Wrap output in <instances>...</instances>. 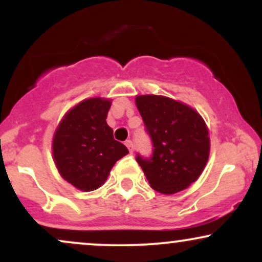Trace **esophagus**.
Instances as JSON below:
<instances>
[{
    "label": "esophagus",
    "instance_id": "34e87169",
    "mask_svg": "<svg viewBox=\"0 0 262 262\" xmlns=\"http://www.w3.org/2000/svg\"><path fill=\"white\" fill-rule=\"evenodd\" d=\"M125 146H127V148H128V150H129V151H130V152H133V150H134V146H133V141H132V140H125Z\"/></svg>",
    "mask_w": 262,
    "mask_h": 262
}]
</instances>
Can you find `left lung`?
Here are the masks:
<instances>
[{"mask_svg": "<svg viewBox=\"0 0 262 262\" xmlns=\"http://www.w3.org/2000/svg\"><path fill=\"white\" fill-rule=\"evenodd\" d=\"M152 154L137 161L155 191L173 194L200 177L209 156L208 129L197 111L165 96L135 98Z\"/></svg>", "mask_w": 262, "mask_h": 262, "instance_id": "8db88e82", "label": "left lung"}]
</instances>
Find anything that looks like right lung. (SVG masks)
Listing matches in <instances>:
<instances>
[{
    "label": "right lung",
    "mask_w": 262,
    "mask_h": 262,
    "mask_svg": "<svg viewBox=\"0 0 262 262\" xmlns=\"http://www.w3.org/2000/svg\"><path fill=\"white\" fill-rule=\"evenodd\" d=\"M111 100L89 98L71 108L61 119L53 139V155L59 173L81 191L103 185L117 160L128 149L114 140L106 118Z\"/></svg>",
    "instance_id": "right-lung-1"
}]
</instances>
